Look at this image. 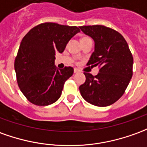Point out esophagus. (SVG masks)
Wrapping results in <instances>:
<instances>
[{
	"instance_id": "1",
	"label": "esophagus",
	"mask_w": 147,
	"mask_h": 147,
	"mask_svg": "<svg viewBox=\"0 0 147 147\" xmlns=\"http://www.w3.org/2000/svg\"><path fill=\"white\" fill-rule=\"evenodd\" d=\"M79 71H80V70H79L78 68H75V69H74V72H75V73H78Z\"/></svg>"
}]
</instances>
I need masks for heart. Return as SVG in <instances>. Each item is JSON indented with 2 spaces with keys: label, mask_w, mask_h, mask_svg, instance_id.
Segmentation results:
<instances>
[{
  "label": "heart",
  "mask_w": 147,
  "mask_h": 147,
  "mask_svg": "<svg viewBox=\"0 0 147 147\" xmlns=\"http://www.w3.org/2000/svg\"><path fill=\"white\" fill-rule=\"evenodd\" d=\"M87 38H88V37H84V38H82V40H84V39H87Z\"/></svg>",
  "instance_id": "1"
}]
</instances>
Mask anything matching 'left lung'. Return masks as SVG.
Wrapping results in <instances>:
<instances>
[{"label": "left lung", "mask_w": 147, "mask_h": 147, "mask_svg": "<svg viewBox=\"0 0 147 147\" xmlns=\"http://www.w3.org/2000/svg\"><path fill=\"white\" fill-rule=\"evenodd\" d=\"M95 41V51L87 63L99 66L96 76L84 72L86 81L80 86L82 97L97 107H107L119 99L133 75V56L119 32L103 25L80 26Z\"/></svg>", "instance_id": "obj_1"}]
</instances>
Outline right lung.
<instances>
[{
  "mask_svg": "<svg viewBox=\"0 0 147 147\" xmlns=\"http://www.w3.org/2000/svg\"><path fill=\"white\" fill-rule=\"evenodd\" d=\"M80 31L76 26L46 22L32 28L24 36L14 67L20 91L32 104L50 105L60 97L74 69H57L55 55L63 52L67 42Z\"/></svg>",
  "mask_w": 147,
  "mask_h": 147,
  "instance_id": "right-lung-1",
  "label": "right lung"
}]
</instances>
